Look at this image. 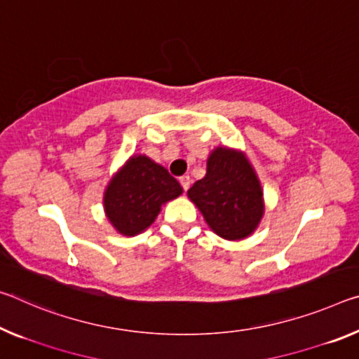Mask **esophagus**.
<instances>
[{
	"instance_id": "esophagus-1",
	"label": "esophagus",
	"mask_w": 359,
	"mask_h": 359,
	"mask_svg": "<svg viewBox=\"0 0 359 359\" xmlns=\"http://www.w3.org/2000/svg\"><path fill=\"white\" fill-rule=\"evenodd\" d=\"M179 182H180V185H182V189H184L185 191L190 189V182H191V179L189 177V175H182V177L179 179Z\"/></svg>"
}]
</instances>
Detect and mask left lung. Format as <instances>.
I'll use <instances>...</instances> for the list:
<instances>
[{
	"mask_svg": "<svg viewBox=\"0 0 359 359\" xmlns=\"http://www.w3.org/2000/svg\"><path fill=\"white\" fill-rule=\"evenodd\" d=\"M187 195L200 209L215 235L240 241L257 230L265 214L264 190L246 153L215 147L206 161V175Z\"/></svg>",
	"mask_w": 359,
	"mask_h": 359,
	"instance_id": "left-lung-1",
	"label": "left lung"
}]
</instances>
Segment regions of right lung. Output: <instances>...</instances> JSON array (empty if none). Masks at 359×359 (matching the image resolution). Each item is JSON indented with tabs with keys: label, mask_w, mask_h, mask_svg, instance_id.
I'll use <instances>...</instances> for the list:
<instances>
[{
	"label": "right lung",
	"mask_w": 359,
	"mask_h": 359,
	"mask_svg": "<svg viewBox=\"0 0 359 359\" xmlns=\"http://www.w3.org/2000/svg\"><path fill=\"white\" fill-rule=\"evenodd\" d=\"M182 191L166 168L147 155H133L108 182L104 210L119 235L135 236L155 222L163 204L175 200Z\"/></svg>",
	"instance_id": "right-lung-1"
}]
</instances>
